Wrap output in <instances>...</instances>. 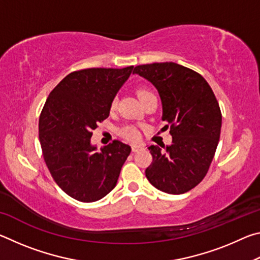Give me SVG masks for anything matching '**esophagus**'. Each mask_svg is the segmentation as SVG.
Returning a JSON list of instances; mask_svg holds the SVG:
<instances>
[{"label": "esophagus", "instance_id": "34e87169", "mask_svg": "<svg viewBox=\"0 0 260 260\" xmlns=\"http://www.w3.org/2000/svg\"><path fill=\"white\" fill-rule=\"evenodd\" d=\"M141 148H143L142 144H132V150H133L134 152L138 151Z\"/></svg>", "mask_w": 260, "mask_h": 260}]
</instances>
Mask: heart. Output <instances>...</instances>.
<instances>
[{
  "mask_svg": "<svg viewBox=\"0 0 260 260\" xmlns=\"http://www.w3.org/2000/svg\"><path fill=\"white\" fill-rule=\"evenodd\" d=\"M138 96L140 98V100L142 101V103H144L149 98L155 96V94H153L150 89H148V88H146V87H140L138 89ZM116 107H117V101L113 100L111 103V107L110 108H111V110H114L116 109ZM121 135L129 140H138L139 139V132L132 126H125L124 128L121 129Z\"/></svg>",
  "mask_w": 260,
  "mask_h": 260,
  "instance_id": "heart-1",
  "label": "heart"
}]
</instances>
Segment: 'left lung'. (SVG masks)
Wrapping results in <instances>:
<instances>
[{"label":"left lung","instance_id":"1","mask_svg":"<svg viewBox=\"0 0 260 260\" xmlns=\"http://www.w3.org/2000/svg\"><path fill=\"white\" fill-rule=\"evenodd\" d=\"M159 93L170 146H150L152 162L146 177L159 190L180 195L196 187L208 173L221 131V111L205 79L173 61L135 67Z\"/></svg>","mask_w":260,"mask_h":260}]
</instances>
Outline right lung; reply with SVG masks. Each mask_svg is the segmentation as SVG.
I'll return each mask as SVG.
<instances>
[{"label": "right lung", "instance_id": "right-lung-1", "mask_svg": "<svg viewBox=\"0 0 260 260\" xmlns=\"http://www.w3.org/2000/svg\"><path fill=\"white\" fill-rule=\"evenodd\" d=\"M133 68L74 71L48 96L39 119L43 158L55 182L74 200L99 201L116 187L131 147L114 140L96 150L90 138Z\"/></svg>", "mask_w": 260, "mask_h": 260}]
</instances>
